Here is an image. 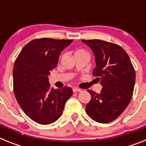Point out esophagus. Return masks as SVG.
Returning a JSON list of instances; mask_svg holds the SVG:
<instances>
[{
  "label": "esophagus",
  "instance_id": "1",
  "mask_svg": "<svg viewBox=\"0 0 146 146\" xmlns=\"http://www.w3.org/2000/svg\"><path fill=\"white\" fill-rule=\"evenodd\" d=\"M73 92H81L82 90H80V89H79V88H77V87H74L73 88Z\"/></svg>",
  "mask_w": 146,
  "mask_h": 146
}]
</instances>
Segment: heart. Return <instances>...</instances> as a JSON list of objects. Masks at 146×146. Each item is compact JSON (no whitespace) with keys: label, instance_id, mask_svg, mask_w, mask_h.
I'll return each instance as SVG.
<instances>
[{"label":"heart","instance_id":"heart-1","mask_svg":"<svg viewBox=\"0 0 146 146\" xmlns=\"http://www.w3.org/2000/svg\"><path fill=\"white\" fill-rule=\"evenodd\" d=\"M81 52H85V51H84V50H77V51H76L75 54H78V53H81ZM61 56H62V55H61Z\"/></svg>","mask_w":146,"mask_h":146}]
</instances>
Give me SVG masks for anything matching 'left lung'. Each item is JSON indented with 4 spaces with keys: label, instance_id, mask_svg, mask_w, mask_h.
Wrapping results in <instances>:
<instances>
[{
    "label": "left lung",
    "instance_id": "8db88e82",
    "mask_svg": "<svg viewBox=\"0 0 146 146\" xmlns=\"http://www.w3.org/2000/svg\"><path fill=\"white\" fill-rule=\"evenodd\" d=\"M82 42L92 49L96 63L92 74L103 86L101 93L87 90L91 100L86 111L95 121L108 123L121 115L129 104L135 84V70L129 56L118 44L100 39Z\"/></svg>",
    "mask_w": 146,
    "mask_h": 146
}]
</instances>
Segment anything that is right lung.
<instances>
[{"label": "right lung", "instance_id": "obj_1", "mask_svg": "<svg viewBox=\"0 0 146 146\" xmlns=\"http://www.w3.org/2000/svg\"><path fill=\"white\" fill-rule=\"evenodd\" d=\"M72 39L37 38L27 43L15 60L13 89L17 102L32 120L49 125L61 116L72 90L50 88L48 75L56 68L63 49Z\"/></svg>", "mask_w": 146, "mask_h": 146}]
</instances>
